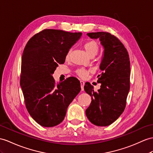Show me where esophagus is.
<instances>
[{
  "label": "esophagus",
  "mask_w": 153,
  "mask_h": 153,
  "mask_svg": "<svg viewBox=\"0 0 153 153\" xmlns=\"http://www.w3.org/2000/svg\"><path fill=\"white\" fill-rule=\"evenodd\" d=\"M80 86H81V90L84 91V82L80 81Z\"/></svg>",
  "instance_id": "obj_1"
}]
</instances>
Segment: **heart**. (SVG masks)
Masks as SVG:
<instances>
[{"label": "heart", "instance_id": "obj_1", "mask_svg": "<svg viewBox=\"0 0 153 153\" xmlns=\"http://www.w3.org/2000/svg\"><path fill=\"white\" fill-rule=\"evenodd\" d=\"M84 48L85 51V53L89 56H95L97 54L99 51V45L98 43H97L94 40H89L88 42H85L84 44ZM71 53V50H69L68 54H67V58H69V55ZM90 72L89 70H86L83 68H80L78 69L76 71V73L81 78H85L87 77L88 74Z\"/></svg>", "mask_w": 153, "mask_h": 153}]
</instances>
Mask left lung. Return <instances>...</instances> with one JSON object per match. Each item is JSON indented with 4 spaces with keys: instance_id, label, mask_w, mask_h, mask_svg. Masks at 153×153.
Returning <instances> with one entry per match:
<instances>
[{
    "instance_id": "left-lung-1",
    "label": "left lung",
    "mask_w": 153,
    "mask_h": 153,
    "mask_svg": "<svg viewBox=\"0 0 153 153\" xmlns=\"http://www.w3.org/2000/svg\"><path fill=\"white\" fill-rule=\"evenodd\" d=\"M91 39H99L104 48L100 64L102 73L97 82L100 88L95 91L86 82L84 90L91 96L85 110L89 121L95 125L106 126L116 121L123 112L130 89V59L128 52L120 40L108 32L88 33Z\"/></svg>"
}]
</instances>
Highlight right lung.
Wrapping results in <instances>:
<instances>
[{
    "label": "right lung",
    "mask_w": 153,
    "mask_h": 153,
    "mask_svg": "<svg viewBox=\"0 0 153 153\" xmlns=\"http://www.w3.org/2000/svg\"><path fill=\"white\" fill-rule=\"evenodd\" d=\"M81 32L45 29L30 39L22 56L20 85L27 109L41 126L53 127L64 120L67 109L80 92V83L69 77L56 84L53 74L64 64Z\"/></svg>",
    "instance_id": "obj_1"
}]
</instances>
